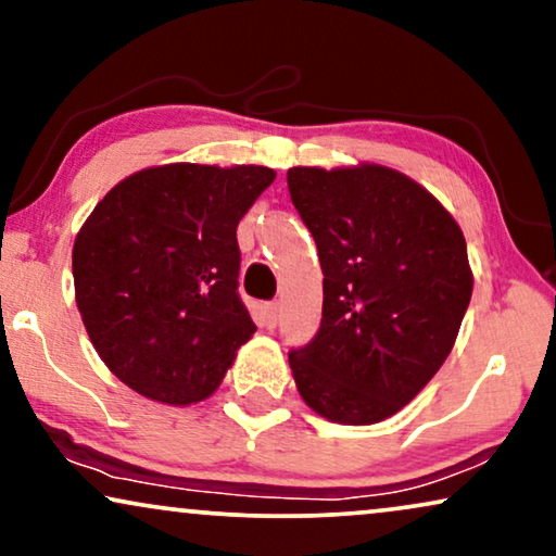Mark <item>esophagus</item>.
Listing matches in <instances>:
<instances>
[{
    "instance_id": "1",
    "label": "esophagus",
    "mask_w": 556,
    "mask_h": 556,
    "mask_svg": "<svg viewBox=\"0 0 556 556\" xmlns=\"http://www.w3.org/2000/svg\"><path fill=\"white\" fill-rule=\"evenodd\" d=\"M280 321V303L278 301H270L263 306V324L268 326V329H276Z\"/></svg>"
}]
</instances>
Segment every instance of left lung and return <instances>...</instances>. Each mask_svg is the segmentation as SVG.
I'll return each instance as SVG.
<instances>
[{
    "label": "left lung",
    "instance_id": "8db88e82",
    "mask_svg": "<svg viewBox=\"0 0 556 556\" xmlns=\"http://www.w3.org/2000/svg\"><path fill=\"white\" fill-rule=\"evenodd\" d=\"M324 270L321 326L288 364L311 409L371 425L407 405L451 354L473 293L466 238L443 204L377 164L288 169Z\"/></svg>",
    "mask_w": 556,
    "mask_h": 556
}]
</instances>
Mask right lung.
<instances>
[{
	"label": "right lung",
	"instance_id": "add662e5",
	"mask_svg": "<svg viewBox=\"0 0 556 556\" xmlns=\"http://www.w3.org/2000/svg\"><path fill=\"white\" fill-rule=\"evenodd\" d=\"M276 179L268 166L164 164L96 204L73 248L75 301L121 382L192 405L255 333L238 293V223Z\"/></svg>",
	"mask_w": 556,
	"mask_h": 556
}]
</instances>
